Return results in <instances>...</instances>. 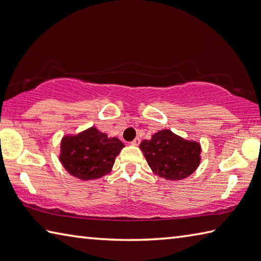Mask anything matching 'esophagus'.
<instances>
[{
	"instance_id": "obj_1",
	"label": "esophagus",
	"mask_w": 261,
	"mask_h": 261,
	"mask_svg": "<svg viewBox=\"0 0 261 261\" xmlns=\"http://www.w3.org/2000/svg\"><path fill=\"white\" fill-rule=\"evenodd\" d=\"M140 142H141V140L139 139V137H136V139H134V140H133V141L130 142V144L134 145V146H137V145L140 144Z\"/></svg>"
}]
</instances>
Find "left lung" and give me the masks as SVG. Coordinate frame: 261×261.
Wrapping results in <instances>:
<instances>
[{
  "instance_id": "8db88e82",
  "label": "left lung",
  "mask_w": 261,
  "mask_h": 261,
  "mask_svg": "<svg viewBox=\"0 0 261 261\" xmlns=\"http://www.w3.org/2000/svg\"><path fill=\"white\" fill-rule=\"evenodd\" d=\"M140 149L153 173L169 180L189 177L201 160L198 142L186 141L168 129L152 135L151 140L142 141Z\"/></svg>"
}]
</instances>
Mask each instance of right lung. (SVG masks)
Returning a JSON list of instances; mask_svg holds the SVG:
<instances>
[{
	"label": "right lung",
	"instance_id": "1",
	"mask_svg": "<svg viewBox=\"0 0 261 261\" xmlns=\"http://www.w3.org/2000/svg\"><path fill=\"white\" fill-rule=\"evenodd\" d=\"M124 143L108 137L95 127L61 141L60 161L70 175L83 180L96 179L110 173Z\"/></svg>",
	"mask_w": 261,
	"mask_h": 261
}]
</instances>
